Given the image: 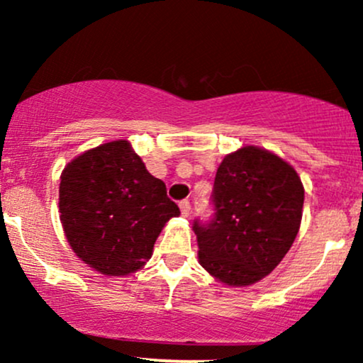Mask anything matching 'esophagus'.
Returning <instances> with one entry per match:
<instances>
[{
	"mask_svg": "<svg viewBox=\"0 0 363 363\" xmlns=\"http://www.w3.org/2000/svg\"><path fill=\"white\" fill-rule=\"evenodd\" d=\"M179 208H181L182 216H189V213H191V205H189V201H187V199H184V201L179 203Z\"/></svg>",
	"mask_w": 363,
	"mask_h": 363,
	"instance_id": "obj_1",
	"label": "esophagus"
}]
</instances>
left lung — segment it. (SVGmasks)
<instances>
[{"label": "left lung", "instance_id": "1", "mask_svg": "<svg viewBox=\"0 0 363 363\" xmlns=\"http://www.w3.org/2000/svg\"><path fill=\"white\" fill-rule=\"evenodd\" d=\"M213 203V220L193 227L199 264L223 285L249 286L290 251L302 222L303 186L289 162L247 145L218 165Z\"/></svg>", "mask_w": 363, "mask_h": 363}]
</instances>
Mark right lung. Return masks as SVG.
Here are the masks:
<instances>
[{
    "instance_id": "obj_1",
    "label": "right lung",
    "mask_w": 363,
    "mask_h": 363,
    "mask_svg": "<svg viewBox=\"0 0 363 363\" xmlns=\"http://www.w3.org/2000/svg\"><path fill=\"white\" fill-rule=\"evenodd\" d=\"M60 213L69 247L85 264L126 277L147 264L162 228L181 211L131 143L114 140L66 164Z\"/></svg>"
}]
</instances>
